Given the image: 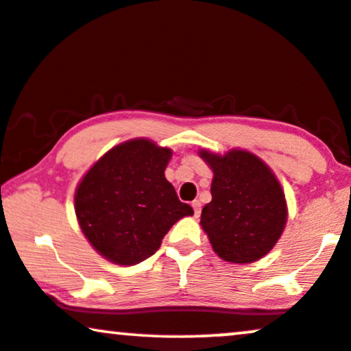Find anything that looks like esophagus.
I'll list each match as a JSON object with an SVG mask.
<instances>
[{
  "label": "esophagus",
  "instance_id": "34e87169",
  "mask_svg": "<svg viewBox=\"0 0 351 351\" xmlns=\"http://www.w3.org/2000/svg\"><path fill=\"white\" fill-rule=\"evenodd\" d=\"M191 206H193V208H194V215L196 217H199V214H201V201H193V204H191Z\"/></svg>",
  "mask_w": 351,
  "mask_h": 351
}]
</instances>
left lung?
Wrapping results in <instances>:
<instances>
[{
  "label": "left lung",
  "instance_id": "obj_1",
  "mask_svg": "<svg viewBox=\"0 0 351 351\" xmlns=\"http://www.w3.org/2000/svg\"><path fill=\"white\" fill-rule=\"evenodd\" d=\"M214 171L212 201L201 214V227L214 251L233 264L264 257L287 223L285 194L272 170L247 150L225 155L199 152Z\"/></svg>",
  "mask_w": 351,
  "mask_h": 351
}]
</instances>
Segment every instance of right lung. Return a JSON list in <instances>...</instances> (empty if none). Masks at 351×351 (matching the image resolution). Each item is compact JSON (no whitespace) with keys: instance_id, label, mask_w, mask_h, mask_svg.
I'll return each mask as SVG.
<instances>
[{"instance_id":"obj_1","label":"right lung","mask_w":351,"mask_h":351,"mask_svg":"<svg viewBox=\"0 0 351 351\" xmlns=\"http://www.w3.org/2000/svg\"><path fill=\"white\" fill-rule=\"evenodd\" d=\"M170 158V149L132 139L108 150L77 184L79 225L105 259L119 265L143 263L176 221L194 214L165 178Z\"/></svg>"}]
</instances>
